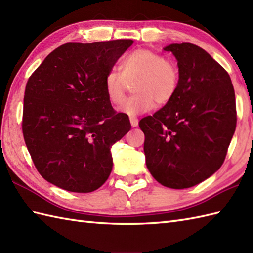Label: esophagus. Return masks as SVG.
<instances>
[{"label":"esophagus","mask_w":253,"mask_h":253,"mask_svg":"<svg viewBox=\"0 0 253 253\" xmlns=\"http://www.w3.org/2000/svg\"><path fill=\"white\" fill-rule=\"evenodd\" d=\"M129 121H130V124H131L132 127L138 126V118L136 116H130Z\"/></svg>","instance_id":"esophagus-1"}]
</instances>
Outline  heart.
Returning <instances> with one entry per match:
<instances>
[{"mask_svg":"<svg viewBox=\"0 0 253 253\" xmlns=\"http://www.w3.org/2000/svg\"><path fill=\"white\" fill-rule=\"evenodd\" d=\"M121 72L112 69L104 77V91L114 105H121L129 85L132 94L122 106L128 115H138L162 106L174 99L179 87L180 75L176 64L161 53L137 49L123 57Z\"/></svg>","mask_w":253,"mask_h":253,"instance_id":"obj_1","label":"heart"}]
</instances>
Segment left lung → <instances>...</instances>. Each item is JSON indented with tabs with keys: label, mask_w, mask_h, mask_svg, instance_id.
<instances>
[{
	"label": "left lung",
	"mask_w": 253,
	"mask_h": 253,
	"mask_svg": "<svg viewBox=\"0 0 253 253\" xmlns=\"http://www.w3.org/2000/svg\"><path fill=\"white\" fill-rule=\"evenodd\" d=\"M177 60L180 82L169 103L143 117L144 154L161 185L184 189L221 168L237 124L235 91L228 73L200 46H166Z\"/></svg>",
	"instance_id": "8db88e82"
}]
</instances>
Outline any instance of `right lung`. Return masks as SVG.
<instances>
[{"label":"right lung","mask_w":253,"mask_h":253,"mask_svg":"<svg viewBox=\"0 0 253 253\" xmlns=\"http://www.w3.org/2000/svg\"><path fill=\"white\" fill-rule=\"evenodd\" d=\"M130 39L69 42L47 55L26 84L23 135L37 170L72 192H91L109 178L111 147L130 130L112 107L104 77Z\"/></svg>","instance_id":"1"}]
</instances>
